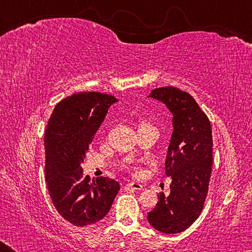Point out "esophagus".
I'll return each mask as SVG.
<instances>
[{"label": "esophagus", "mask_w": 252, "mask_h": 252, "mask_svg": "<svg viewBox=\"0 0 252 252\" xmlns=\"http://www.w3.org/2000/svg\"><path fill=\"white\" fill-rule=\"evenodd\" d=\"M126 189H133V190H143V186L141 183L138 182H130L126 186Z\"/></svg>", "instance_id": "1"}]
</instances>
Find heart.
Listing matches in <instances>:
<instances>
[{"instance_id": "1", "label": "heart", "mask_w": 252, "mask_h": 252, "mask_svg": "<svg viewBox=\"0 0 252 252\" xmlns=\"http://www.w3.org/2000/svg\"><path fill=\"white\" fill-rule=\"evenodd\" d=\"M147 125H149V123H148L147 121H140V123H139V126H147ZM133 171H134V173H135V174H139L140 172H141V170H140L139 168H133Z\"/></svg>"}]
</instances>
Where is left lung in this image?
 <instances>
[{
  "mask_svg": "<svg viewBox=\"0 0 252 252\" xmlns=\"http://www.w3.org/2000/svg\"><path fill=\"white\" fill-rule=\"evenodd\" d=\"M172 113L173 132L165 158V174L171 177L170 194H159L148 221L163 233L185 231L198 219L206 201L212 167V132L206 113L189 93L173 87L152 90Z\"/></svg>",
  "mask_w": 252,
  "mask_h": 252,
  "instance_id": "left-lung-1",
  "label": "left lung"
}]
</instances>
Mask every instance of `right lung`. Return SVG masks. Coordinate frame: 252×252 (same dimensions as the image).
<instances>
[{
	"label": "right lung",
	"instance_id": "right-lung-1",
	"mask_svg": "<svg viewBox=\"0 0 252 252\" xmlns=\"http://www.w3.org/2000/svg\"><path fill=\"white\" fill-rule=\"evenodd\" d=\"M100 92H80L60 101L44 135L45 180L55 209L70 223L84 227L103 219L120 190L113 179L91 180L81 167L111 104Z\"/></svg>",
	"mask_w": 252,
	"mask_h": 252
}]
</instances>
